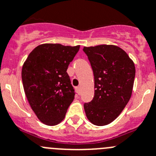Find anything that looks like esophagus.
<instances>
[{
  "instance_id": "esophagus-1",
  "label": "esophagus",
  "mask_w": 156,
  "mask_h": 156,
  "mask_svg": "<svg viewBox=\"0 0 156 156\" xmlns=\"http://www.w3.org/2000/svg\"><path fill=\"white\" fill-rule=\"evenodd\" d=\"M75 89H76V92H77V93H78V95H79V94H80V92H81V87H80V86H78V87H76V88H75Z\"/></svg>"
}]
</instances>
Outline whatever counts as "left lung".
Segmentation results:
<instances>
[{"label":"left lung","instance_id":"1","mask_svg":"<svg viewBox=\"0 0 156 156\" xmlns=\"http://www.w3.org/2000/svg\"><path fill=\"white\" fill-rule=\"evenodd\" d=\"M95 80V94L84 104L87 118L94 125L112 123L121 113L132 94L135 77L133 61L114 45L85 47Z\"/></svg>","mask_w":156,"mask_h":156}]
</instances>
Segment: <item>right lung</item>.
Masks as SVG:
<instances>
[{"label":"right lung","mask_w":156,"mask_h":156,"mask_svg":"<svg viewBox=\"0 0 156 156\" xmlns=\"http://www.w3.org/2000/svg\"><path fill=\"white\" fill-rule=\"evenodd\" d=\"M80 46L59 43L39 45L28 56L22 69L26 98L38 119L54 126L65 117L75 99V90L67 69Z\"/></svg>","instance_id":"1"}]
</instances>
